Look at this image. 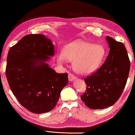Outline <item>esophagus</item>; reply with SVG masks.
<instances>
[{
    "label": "esophagus",
    "mask_w": 135,
    "mask_h": 135,
    "mask_svg": "<svg viewBox=\"0 0 135 135\" xmlns=\"http://www.w3.org/2000/svg\"><path fill=\"white\" fill-rule=\"evenodd\" d=\"M68 78H69V81H73L76 79V77L72 73H69V74H68Z\"/></svg>",
    "instance_id": "obj_1"
}]
</instances>
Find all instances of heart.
<instances>
[{"label":"heart","instance_id":"obj_1","mask_svg":"<svg viewBox=\"0 0 135 135\" xmlns=\"http://www.w3.org/2000/svg\"><path fill=\"white\" fill-rule=\"evenodd\" d=\"M104 56L103 46L80 41L66 46L63 53L58 55V61L60 63H65L67 60L73 61V66L75 72L87 74L98 69Z\"/></svg>","mask_w":135,"mask_h":135}]
</instances>
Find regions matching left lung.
<instances>
[{"label": "left lung", "mask_w": 135, "mask_h": 135, "mask_svg": "<svg viewBox=\"0 0 135 135\" xmlns=\"http://www.w3.org/2000/svg\"><path fill=\"white\" fill-rule=\"evenodd\" d=\"M106 40L110 51L104 63L84 78L87 86L80 98L92 109H101L115 104L126 85L130 72V61L124 44L109 36Z\"/></svg>", "instance_id": "8db88e82"}]
</instances>
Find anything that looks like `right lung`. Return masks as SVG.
I'll list each match as a JSON object with an SVG mask.
<instances>
[{
    "mask_svg": "<svg viewBox=\"0 0 135 135\" xmlns=\"http://www.w3.org/2000/svg\"><path fill=\"white\" fill-rule=\"evenodd\" d=\"M54 55V45L42 34L27 35L9 50L6 75L19 103L33 113L50 111L68 83V74H58L45 61Z\"/></svg>",
    "mask_w": 135,
    "mask_h": 135,
    "instance_id": "right-lung-1",
    "label": "right lung"
}]
</instances>
